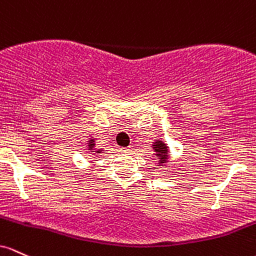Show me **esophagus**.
<instances>
[{
  "label": "esophagus",
  "instance_id": "34e87169",
  "mask_svg": "<svg viewBox=\"0 0 256 256\" xmlns=\"http://www.w3.org/2000/svg\"><path fill=\"white\" fill-rule=\"evenodd\" d=\"M120 151L122 152H124V154H129V152L132 151V148H120Z\"/></svg>",
  "mask_w": 256,
  "mask_h": 256
}]
</instances>
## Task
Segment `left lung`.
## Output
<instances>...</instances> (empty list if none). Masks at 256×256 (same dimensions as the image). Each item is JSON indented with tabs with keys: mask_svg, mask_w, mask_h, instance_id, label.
Segmentation results:
<instances>
[{
	"mask_svg": "<svg viewBox=\"0 0 256 256\" xmlns=\"http://www.w3.org/2000/svg\"><path fill=\"white\" fill-rule=\"evenodd\" d=\"M152 148H154V156L157 157V160H158V162H157L158 166H162L168 162V146H166L162 140H156V142L152 144Z\"/></svg>",
	"mask_w": 256,
	"mask_h": 256,
	"instance_id": "left-lung-1",
	"label": "left lung"
}]
</instances>
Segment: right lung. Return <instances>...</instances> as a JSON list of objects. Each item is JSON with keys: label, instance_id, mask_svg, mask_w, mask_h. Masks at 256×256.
Listing matches in <instances>:
<instances>
[{"label": "right lung", "instance_id": "right-lung-1", "mask_svg": "<svg viewBox=\"0 0 256 256\" xmlns=\"http://www.w3.org/2000/svg\"><path fill=\"white\" fill-rule=\"evenodd\" d=\"M88 150H90V152H94V154H100L102 150V148H96V142H94V138H92V139H90V142H88ZM96 156H98V154H96Z\"/></svg>", "mask_w": 256, "mask_h": 256}]
</instances>
